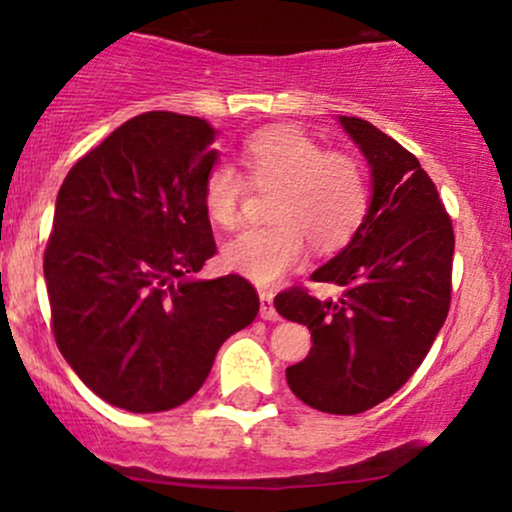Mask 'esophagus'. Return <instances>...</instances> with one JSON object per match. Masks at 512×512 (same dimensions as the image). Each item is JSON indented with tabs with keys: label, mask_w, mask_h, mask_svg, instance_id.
<instances>
[{
	"label": "esophagus",
	"mask_w": 512,
	"mask_h": 512,
	"mask_svg": "<svg viewBox=\"0 0 512 512\" xmlns=\"http://www.w3.org/2000/svg\"><path fill=\"white\" fill-rule=\"evenodd\" d=\"M260 317L262 320H279V313L274 308V293L272 291H260Z\"/></svg>",
	"instance_id": "34e87169"
}]
</instances>
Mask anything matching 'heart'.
<instances>
[{
    "mask_svg": "<svg viewBox=\"0 0 512 512\" xmlns=\"http://www.w3.org/2000/svg\"><path fill=\"white\" fill-rule=\"evenodd\" d=\"M248 182L274 187L269 226L248 228L228 240L221 262L228 272L252 284L269 286L296 269L305 257V240L317 252L344 248L368 214L370 190L356 158L327 151L317 139L289 127L252 134L240 149ZM245 180L228 163H216L204 178L202 204L219 228L240 221Z\"/></svg>",
    "mask_w": 512,
    "mask_h": 512,
    "instance_id": "heart-1",
    "label": "heart"
}]
</instances>
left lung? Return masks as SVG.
<instances>
[{
  "label": "left lung",
  "mask_w": 512,
  "mask_h": 512,
  "mask_svg": "<svg viewBox=\"0 0 512 512\" xmlns=\"http://www.w3.org/2000/svg\"><path fill=\"white\" fill-rule=\"evenodd\" d=\"M339 125L366 156L368 214L349 245L310 274L342 289L337 301L289 289L276 313L308 325L313 349L286 380L301 402L327 414H361L395 395L421 366L450 310L455 233L426 170L361 117Z\"/></svg>",
  "instance_id": "1"
}]
</instances>
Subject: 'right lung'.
Listing matches in <instances>:
<instances>
[{
	"label": "right lung",
	"instance_id": "obj_1",
	"mask_svg": "<svg viewBox=\"0 0 512 512\" xmlns=\"http://www.w3.org/2000/svg\"><path fill=\"white\" fill-rule=\"evenodd\" d=\"M214 139L199 117L137 115L60 187L43 262L52 332L74 373L113 407H180L260 310L243 276L195 279L216 252L202 204Z\"/></svg>",
	"mask_w": 512,
	"mask_h": 512
}]
</instances>
